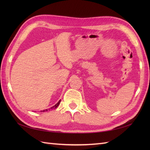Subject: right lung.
I'll list each match as a JSON object with an SVG mask.
<instances>
[{"instance_id":"add662e5","label":"right lung","mask_w":150,"mask_h":150,"mask_svg":"<svg viewBox=\"0 0 150 150\" xmlns=\"http://www.w3.org/2000/svg\"><path fill=\"white\" fill-rule=\"evenodd\" d=\"M61 100H59L58 101V103H56L55 105H54V106H52V107H51V108L50 109H48V110H43V111H40V112H45V111H50L51 110H52V109H55V108H56L59 105V104H60V103H61Z\"/></svg>"}]
</instances>
